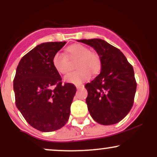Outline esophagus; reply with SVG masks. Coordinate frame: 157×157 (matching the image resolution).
Masks as SVG:
<instances>
[{
    "mask_svg": "<svg viewBox=\"0 0 157 157\" xmlns=\"http://www.w3.org/2000/svg\"><path fill=\"white\" fill-rule=\"evenodd\" d=\"M82 87H84V85H82V84H77L76 85V88L77 89H81V88H82Z\"/></svg>",
    "mask_w": 157,
    "mask_h": 157,
    "instance_id": "1",
    "label": "esophagus"
}]
</instances>
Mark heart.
Returning a JSON list of instances; mask_svg holds the SVG:
<instances>
[{
  "label": "heart",
  "mask_w": 157,
  "mask_h": 157,
  "mask_svg": "<svg viewBox=\"0 0 157 157\" xmlns=\"http://www.w3.org/2000/svg\"><path fill=\"white\" fill-rule=\"evenodd\" d=\"M67 52L69 58H78L76 71L69 73L65 77L66 82L78 84L89 80L91 73L98 72L100 68V59L94 52H90L89 48L81 44H74L68 46ZM52 64L56 71L61 75H66L69 71L68 59L65 54L57 52L52 59Z\"/></svg>",
  "instance_id": "heart-1"
}]
</instances>
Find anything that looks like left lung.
<instances>
[{
	"label": "left lung",
	"mask_w": 157,
	"mask_h": 157,
	"mask_svg": "<svg viewBox=\"0 0 157 157\" xmlns=\"http://www.w3.org/2000/svg\"><path fill=\"white\" fill-rule=\"evenodd\" d=\"M96 50L101 71L88 91V109L92 118L102 125H113L123 119L132 108L136 89L133 66L120 49L101 39L80 40Z\"/></svg>",
	"instance_id": "8db88e82"
}]
</instances>
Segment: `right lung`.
I'll return each mask as SVG.
<instances>
[{
    "mask_svg": "<svg viewBox=\"0 0 157 157\" xmlns=\"http://www.w3.org/2000/svg\"><path fill=\"white\" fill-rule=\"evenodd\" d=\"M66 43H44L29 52L13 80L16 106L30 125L43 132L58 130L68 122L77 91L72 83H63L52 64Z\"/></svg>",
    "mask_w": 157,
    "mask_h": 157,
    "instance_id": "obj_1",
    "label": "right lung"
}]
</instances>
